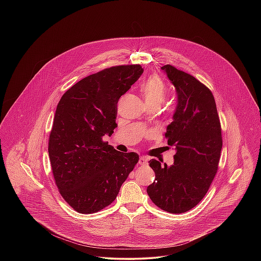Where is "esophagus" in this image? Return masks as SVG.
<instances>
[{
	"label": "esophagus",
	"mask_w": 261,
	"mask_h": 261,
	"mask_svg": "<svg viewBox=\"0 0 261 261\" xmlns=\"http://www.w3.org/2000/svg\"><path fill=\"white\" fill-rule=\"evenodd\" d=\"M147 163H148V159H147L146 156H141V158H140L139 164H140L141 166H145V165H147Z\"/></svg>",
	"instance_id": "1"
}]
</instances>
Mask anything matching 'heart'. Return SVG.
Masks as SVG:
<instances>
[{"instance_id":"obj_1","label":"heart","mask_w":261,"mask_h":261,"mask_svg":"<svg viewBox=\"0 0 261 261\" xmlns=\"http://www.w3.org/2000/svg\"><path fill=\"white\" fill-rule=\"evenodd\" d=\"M142 92L146 105L159 106L165 100L167 95V88L163 80L159 77H150L143 85Z\"/></svg>"}]
</instances>
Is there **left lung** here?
I'll return each instance as SVG.
<instances>
[{"instance_id":"left-lung-1","label":"left lung","mask_w":261,"mask_h":261,"mask_svg":"<svg viewBox=\"0 0 261 261\" xmlns=\"http://www.w3.org/2000/svg\"><path fill=\"white\" fill-rule=\"evenodd\" d=\"M161 69L175 86L177 106L165 138L174 147V164L151 159L155 179L147 192L161 209L180 214L194 208L206 195L217 173L222 149L221 125L210 89L194 76L172 65Z\"/></svg>"}]
</instances>
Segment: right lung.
Segmentation results:
<instances>
[{"instance_id": "right-lung-1", "label": "right lung", "mask_w": 261, "mask_h": 261, "mask_svg": "<svg viewBox=\"0 0 261 261\" xmlns=\"http://www.w3.org/2000/svg\"><path fill=\"white\" fill-rule=\"evenodd\" d=\"M141 65L107 68L78 81L61 97L48 152L55 183L64 200L82 214L106 208L139 162L102 138L117 126V102L143 74Z\"/></svg>"}]
</instances>
